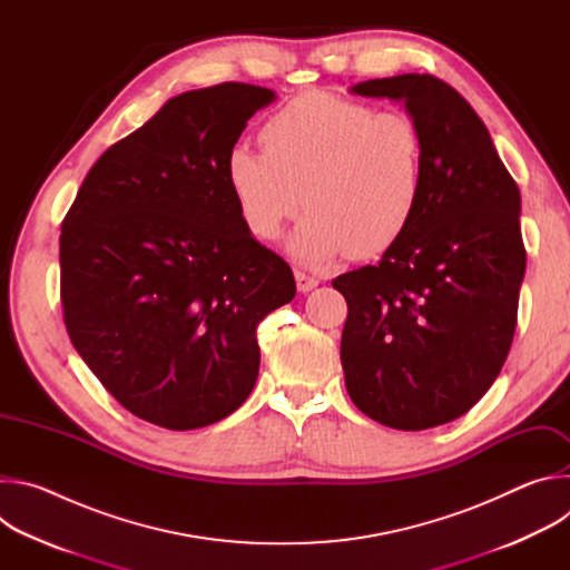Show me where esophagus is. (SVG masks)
I'll return each mask as SVG.
<instances>
[{"label":"esophagus","mask_w":570,"mask_h":570,"mask_svg":"<svg viewBox=\"0 0 570 570\" xmlns=\"http://www.w3.org/2000/svg\"><path fill=\"white\" fill-rule=\"evenodd\" d=\"M295 282H297V291H299V293H308V291H313V288L320 284L317 277H313V275H308V273H302V271L295 273Z\"/></svg>","instance_id":"obj_1"}]
</instances>
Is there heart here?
<instances>
[{"mask_svg": "<svg viewBox=\"0 0 570 570\" xmlns=\"http://www.w3.org/2000/svg\"><path fill=\"white\" fill-rule=\"evenodd\" d=\"M262 144L264 150L232 146L227 185L262 240L279 238L302 203L311 207L288 240V253L306 266L341 253L379 257L420 212L426 144L411 115L306 92L268 117Z\"/></svg>", "mask_w": 570, "mask_h": 570, "instance_id": "heart-1", "label": "heart"}]
</instances>
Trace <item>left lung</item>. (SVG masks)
<instances>
[{
  "label": "left lung",
  "mask_w": 570,
  "mask_h": 570,
  "mask_svg": "<svg viewBox=\"0 0 570 570\" xmlns=\"http://www.w3.org/2000/svg\"><path fill=\"white\" fill-rule=\"evenodd\" d=\"M352 92L405 106L424 132L426 176L401 240L332 282L347 299L345 385L374 422L424 431L469 413L510 354L525 275L521 194L490 130L444 80L401 73Z\"/></svg>",
  "instance_id": "1"
}]
</instances>
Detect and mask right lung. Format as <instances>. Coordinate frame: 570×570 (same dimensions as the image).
<instances>
[{"label":"right lung","instance_id":"add662e5","mask_svg":"<svg viewBox=\"0 0 570 570\" xmlns=\"http://www.w3.org/2000/svg\"><path fill=\"white\" fill-rule=\"evenodd\" d=\"M275 92L178 95L112 144L60 234L71 345L126 411L169 431L220 422L259 374V322L295 297L291 266L243 223L225 159Z\"/></svg>","mask_w":570,"mask_h":570}]
</instances>
